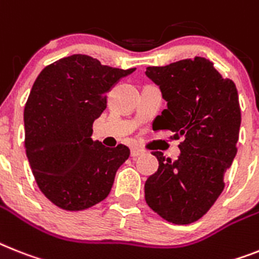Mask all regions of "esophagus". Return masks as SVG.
<instances>
[{
    "mask_svg": "<svg viewBox=\"0 0 259 259\" xmlns=\"http://www.w3.org/2000/svg\"><path fill=\"white\" fill-rule=\"evenodd\" d=\"M140 155H143L142 149H139V148H132L131 149V157H132V159H136V157H139Z\"/></svg>",
    "mask_w": 259,
    "mask_h": 259,
    "instance_id": "esophagus-1",
    "label": "esophagus"
}]
</instances>
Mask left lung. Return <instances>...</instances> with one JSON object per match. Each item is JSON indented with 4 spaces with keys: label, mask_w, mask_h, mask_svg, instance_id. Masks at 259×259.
I'll return each instance as SVG.
<instances>
[{
    "label": "left lung",
    "mask_w": 259,
    "mask_h": 259,
    "mask_svg": "<svg viewBox=\"0 0 259 259\" xmlns=\"http://www.w3.org/2000/svg\"><path fill=\"white\" fill-rule=\"evenodd\" d=\"M145 75L166 102V110L153 121L155 130L184 138L175 161L153 152L159 169L145 181V201L168 222L188 225L201 219L224 191L240 135L238 93L233 80L201 57L147 67Z\"/></svg>",
    "instance_id": "8db88e82"
}]
</instances>
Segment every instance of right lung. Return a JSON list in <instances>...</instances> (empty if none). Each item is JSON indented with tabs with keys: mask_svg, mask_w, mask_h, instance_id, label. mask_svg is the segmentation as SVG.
<instances>
[{
	"mask_svg": "<svg viewBox=\"0 0 259 259\" xmlns=\"http://www.w3.org/2000/svg\"><path fill=\"white\" fill-rule=\"evenodd\" d=\"M135 70L74 54L35 79L23 112L25 148L38 188L59 208L83 210L110 194L130 149L94 142L93 124L106 110V94Z\"/></svg>",
	"mask_w": 259,
	"mask_h": 259,
	"instance_id": "1",
	"label": "right lung"
}]
</instances>
